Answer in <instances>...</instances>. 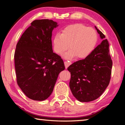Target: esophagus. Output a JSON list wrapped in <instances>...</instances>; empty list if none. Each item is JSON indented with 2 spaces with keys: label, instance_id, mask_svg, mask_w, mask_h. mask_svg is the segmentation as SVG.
Wrapping results in <instances>:
<instances>
[{
  "label": "esophagus",
  "instance_id": "1",
  "mask_svg": "<svg viewBox=\"0 0 125 125\" xmlns=\"http://www.w3.org/2000/svg\"><path fill=\"white\" fill-rule=\"evenodd\" d=\"M72 64V63L71 62H69V61H65L64 62V65H65V68H67L68 67L69 65H70Z\"/></svg>",
  "mask_w": 125,
  "mask_h": 125
}]
</instances>
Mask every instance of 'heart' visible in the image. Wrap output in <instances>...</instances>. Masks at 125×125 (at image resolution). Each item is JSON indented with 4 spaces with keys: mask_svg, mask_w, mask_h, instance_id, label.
Masks as SVG:
<instances>
[{
    "mask_svg": "<svg viewBox=\"0 0 125 125\" xmlns=\"http://www.w3.org/2000/svg\"><path fill=\"white\" fill-rule=\"evenodd\" d=\"M98 35L96 31L82 24H75L65 27L61 35L57 33L52 40L53 50L62 54L68 47L71 48L63 57L72 60L77 57L85 58L91 54L96 47Z\"/></svg>",
    "mask_w": 125,
    "mask_h": 125,
    "instance_id": "1",
    "label": "heart"
}]
</instances>
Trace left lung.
<instances>
[{
	"mask_svg": "<svg viewBox=\"0 0 125 125\" xmlns=\"http://www.w3.org/2000/svg\"><path fill=\"white\" fill-rule=\"evenodd\" d=\"M95 28L102 42L87 57L73 63L67 68L71 74V92L80 102L98 99L108 86L111 78L113 62L109 42L105 35L96 26Z\"/></svg>",
	"mask_w": 125,
	"mask_h": 125,
	"instance_id": "1",
	"label": "left lung"
}]
</instances>
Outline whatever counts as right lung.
Masks as SVG:
<instances>
[{"label": "right lung", "instance_id": "right-lung-1", "mask_svg": "<svg viewBox=\"0 0 125 125\" xmlns=\"http://www.w3.org/2000/svg\"><path fill=\"white\" fill-rule=\"evenodd\" d=\"M59 25L52 20L33 21L23 33L14 54L17 83L33 100L47 99L53 90L64 62L53 53L52 33Z\"/></svg>", "mask_w": 125, "mask_h": 125}]
</instances>
